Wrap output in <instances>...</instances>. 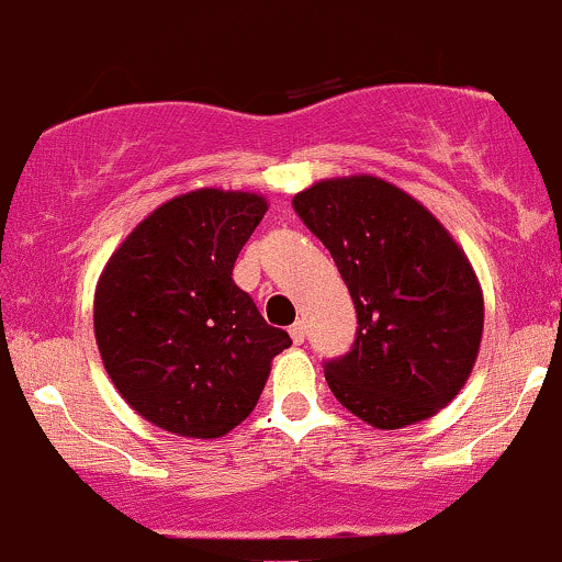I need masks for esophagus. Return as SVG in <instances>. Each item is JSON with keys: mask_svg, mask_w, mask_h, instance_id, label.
Returning <instances> with one entry per match:
<instances>
[{"mask_svg": "<svg viewBox=\"0 0 562 562\" xmlns=\"http://www.w3.org/2000/svg\"><path fill=\"white\" fill-rule=\"evenodd\" d=\"M289 335H292L294 346H303V342H305V324L303 322H294L292 327H289Z\"/></svg>", "mask_w": 562, "mask_h": 562, "instance_id": "esophagus-1", "label": "esophagus"}]
</instances>
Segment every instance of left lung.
<instances>
[{
	"mask_svg": "<svg viewBox=\"0 0 562 562\" xmlns=\"http://www.w3.org/2000/svg\"><path fill=\"white\" fill-rule=\"evenodd\" d=\"M292 206L329 249L359 318L351 353L324 370L335 400L389 431L448 407L485 327L480 279L448 227L370 173L322 179Z\"/></svg>",
	"mask_w": 562,
	"mask_h": 562,
	"instance_id": "8db88e82",
	"label": "left lung"
}]
</instances>
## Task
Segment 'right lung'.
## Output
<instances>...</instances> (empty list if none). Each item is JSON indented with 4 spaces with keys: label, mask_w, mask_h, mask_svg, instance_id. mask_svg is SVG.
<instances>
[{
    "label": "right lung",
    "mask_w": 562,
    "mask_h": 562,
    "mask_svg": "<svg viewBox=\"0 0 562 562\" xmlns=\"http://www.w3.org/2000/svg\"><path fill=\"white\" fill-rule=\"evenodd\" d=\"M268 211L257 192L201 187L125 235L95 283L93 331L125 402L168 434H231L292 346L235 286L233 265Z\"/></svg>",
    "instance_id": "obj_1"
}]
</instances>
